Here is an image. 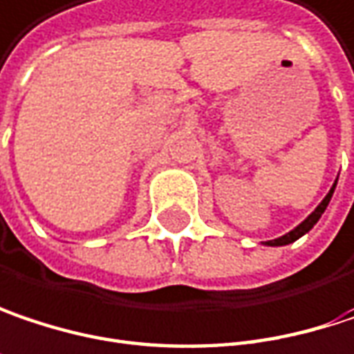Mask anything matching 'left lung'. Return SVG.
Instances as JSON below:
<instances>
[{
  "instance_id": "8db88e82",
  "label": "left lung",
  "mask_w": 354,
  "mask_h": 354,
  "mask_svg": "<svg viewBox=\"0 0 354 354\" xmlns=\"http://www.w3.org/2000/svg\"><path fill=\"white\" fill-rule=\"evenodd\" d=\"M335 188H337V180H335V184H333V188L328 190V194L324 196V201L314 209V212L306 218V221H302L294 231H290V233H286V235H281V237H277V239H272V241H266V245H270V247H281V245H290V243H294L296 239H300L302 235H306L316 223H318V218L322 216V212L326 210V207H328V203H330V198H333V192H335Z\"/></svg>"
}]
</instances>
